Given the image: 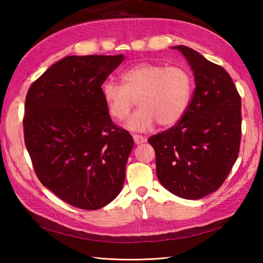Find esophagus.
Instances as JSON below:
<instances>
[{
	"label": "esophagus",
	"mask_w": 263,
	"mask_h": 263,
	"mask_svg": "<svg viewBox=\"0 0 263 263\" xmlns=\"http://www.w3.org/2000/svg\"><path fill=\"white\" fill-rule=\"evenodd\" d=\"M133 140H135L136 144H140V143H143L147 141V139L144 138L143 136H139V135H135L133 136Z\"/></svg>",
	"instance_id": "obj_1"
}]
</instances>
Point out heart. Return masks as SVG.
<instances>
[{
    "instance_id": "b5f03b06",
    "label": "heart",
    "mask_w": 263,
    "mask_h": 263,
    "mask_svg": "<svg viewBox=\"0 0 263 263\" xmlns=\"http://www.w3.org/2000/svg\"><path fill=\"white\" fill-rule=\"evenodd\" d=\"M122 86L113 80L102 85V97L109 116L125 120L137 99L139 109L126 123L131 131L144 132L158 123L174 125L182 119L192 92L191 74L181 66L142 62L121 73Z\"/></svg>"
}]
</instances>
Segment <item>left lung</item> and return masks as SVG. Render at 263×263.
Listing matches in <instances>:
<instances>
[{
  "label": "left lung",
  "mask_w": 263,
  "mask_h": 263,
  "mask_svg": "<svg viewBox=\"0 0 263 263\" xmlns=\"http://www.w3.org/2000/svg\"><path fill=\"white\" fill-rule=\"evenodd\" d=\"M173 48L193 71V97L182 119L148 142L155 149L161 185L180 198L198 200L221 186L237 159L241 96L222 66L184 45Z\"/></svg>",
  "instance_id": "1"
}]
</instances>
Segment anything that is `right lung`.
I'll use <instances>...</instances> for the list:
<instances>
[{
	"label": "right lung",
	"mask_w": 263,
	"mask_h": 263,
	"mask_svg": "<svg viewBox=\"0 0 263 263\" xmlns=\"http://www.w3.org/2000/svg\"><path fill=\"white\" fill-rule=\"evenodd\" d=\"M123 55H71L47 69L26 97L25 143L44 186L77 208L96 210L123 187L133 139L106 109L102 85Z\"/></svg>",
	"instance_id": "add662e5"
}]
</instances>
